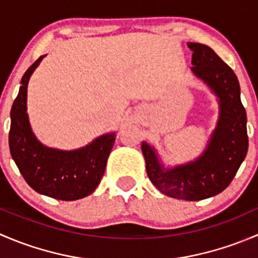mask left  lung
<instances>
[{
	"label": "left lung",
	"instance_id": "1",
	"mask_svg": "<svg viewBox=\"0 0 258 258\" xmlns=\"http://www.w3.org/2000/svg\"><path fill=\"white\" fill-rule=\"evenodd\" d=\"M191 72L209 87L218 103V117L206 147L188 162L168 166L152 145L142 141L146 171L156 188L167 196L200 201L221 194L231 183L248 150L247 116L235 72L212 48L188 42Z\"/></svg>",
	"mask_w": 258,
	"mask_h": 258
}]
</instances>
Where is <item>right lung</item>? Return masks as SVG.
Masks as SVG:
<instances>
[{"label": "right lung", "mask_w": 258, "mask_h": 258, "mask_svg": "<svg viewBox=\"0 0 258 258\" xmlns=\"http://www.w3.org/2000/svg\"><path fill=\"white\" fill-rule=\"evenodd\" d=\"M43 57L21 79L10 113V152L25 181L36 192L62 201H75L91 195L100 184L116 132L101 135L76 150L48 147L36 137L27 113V86Z\"/></svg>", "instance_id": "right-lung-1"}]
</instances>
